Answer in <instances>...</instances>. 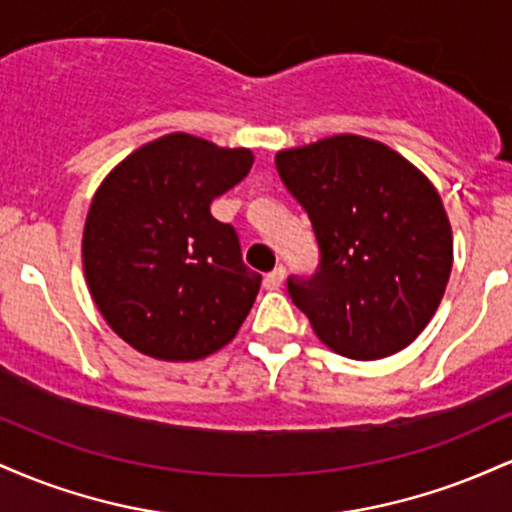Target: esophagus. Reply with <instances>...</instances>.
Wrapping results in <instances>:
<instances>
[{
	"label": "esophagus",
	"instance_id": "esophagus-1",
	"mask_svg": "<svg viewBox=\"0 0 512 512\" xmlns=\"http://www.w3.org/2000/svg\"><path fill=\"white\" fill-rule=\"evenodd\" d=\"M284 279H286V269L279 264V267L272 269V272L264 276V289H269V291L281 289V284H284Z\"/></svg>",
	"mask_w": 512,
	"mask_h": 512
}]
</instances>
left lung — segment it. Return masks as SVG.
<instances>
[{
  "label": "left lung",
  "instance_id": "left-lung-1",
  "mask_svg": "<svg viewBox=\"0 0 512 512\" xmlns=\"http://www.w3.org/2000/svg\"><path fill=\"white\" fill-rule=\"evenodd\" d=\"M276 170L320 248L310 279L286 281L320 342L356 361L409 346L436 315L452 269L450 221L431 180L356 134L279 151Z\"/></svg>",
  "mask_w": 512,
  "mask_h": 512
}]
</instances>
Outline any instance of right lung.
<instances>
[{"label":"right lung","mask_w":512,"mask_h":512,"mask_svg":"<svg viewBox=\"0 0 512 512\" xmlns=\"http://www.w3.org/2000/svg\"><path fill=\"white\" fill-rule=\"evenodd\" d=\"M250 149L175 132L101 182L84 226V274L117 337L161 361H197L236 337L262 276L211 202L252 168Z\"/></svg>","instance_id":"right-lung-1"}]
</instances>
